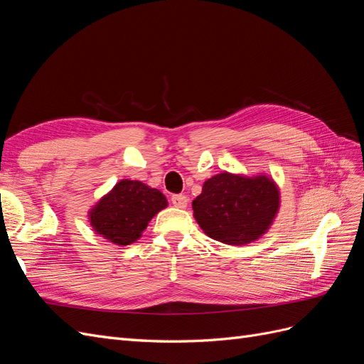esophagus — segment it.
Returning <instances> with one entry per match:
<instances>
[{
    "label": "esophagus",
    "instance_id": "esophagus-1",
    "mask_svg": "<svg viewBox=\"0 0 364 364\" xmlns=\"http://www.w3.org/2000/svg\"><path fill=\"white\" fill-rule=\"evenodd\" d=\"M171 203L176 208H186V205H188V197L183 196V194H173L171 196Z\"/></svg>",
    "mask_w": 364,
    "mask_h": 364
}]
</instances>
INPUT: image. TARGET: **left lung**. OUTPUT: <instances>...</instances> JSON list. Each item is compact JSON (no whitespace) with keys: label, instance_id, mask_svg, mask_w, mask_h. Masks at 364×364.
Returning <instances> with one entry per match:
<instances>
[{"label":"left lung","instance_id":"8db88e82","mask_svg":"<svg viewBox=\"0 0 364 364\" xmlns=\"http://www.w3.org/2000/svg\"><path fill=\"white\" fill-rule=\"evenodd\" d=\"M279 188L266 174L223 171L203 183L193 200L196 222L220 243L245 246L270 229L279 211Z\"/></svg>","mask_w":364,"mask_h":364}]
</instances>
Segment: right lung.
I'll return each instance as SVG.
<instances>
[{
    "label": "right lung",
    "mask_w": 364,
    "mask_h": 364,
    "mask_svg": "<svg viewBox=\"0 0 364 364\" xmlns=\"http://www.w3.org/2000/svg\"><path fill=\"white\" fill-rule=\"evenodd\" d=\"M168 202L165 196L139 181L123 179L90 211L95 234L117 246L135 243L142 230Z\"/></svg>",
    "instance_id": "1"
}]
</instances>
